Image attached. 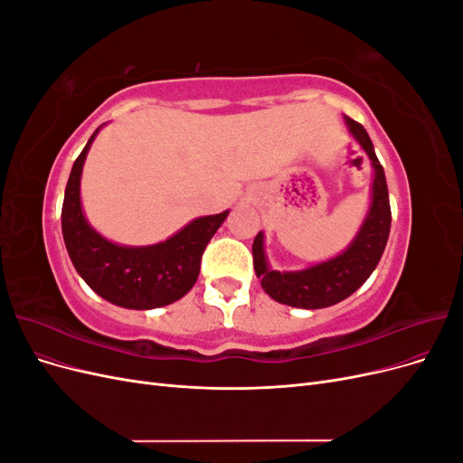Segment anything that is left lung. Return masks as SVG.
Segmentation results:
<instances>
[{
    "label": "left lung",
    "mask_w": 463,
    "mask_h": 463,
    "mask_svg": "<svg viewBox=\"0 0 463 463\" xmlns=\"http://www.w3.org/2000/svg\"><path fill=\"white\" fill-rule=\"evenodd\" d=\"M344 121L347 133L365 150L373 165L367 214L342 253L305 266L301 270H274L266 257L264 232H259L253 241L255 274L262 289L278 303L299 307V309H325L340 303L367 282L384 253L392 223L384 167L376 158L365 128L347 116H344Z\"/></svg>",
    "instance_id": "8db88e82"
}]
</instances>
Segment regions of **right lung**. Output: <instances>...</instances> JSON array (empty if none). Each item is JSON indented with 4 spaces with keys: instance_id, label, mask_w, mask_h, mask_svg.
<instances>
[{
    "instance_id": "obj_1",
    "label": "right lung",
    "mask_w": 463,
    "mask_h": 463,
    "mask_svg": "<svg viewBox=\"0 0 463 463\" xmlns=\"http://www.w3.org/2000/svg\"><path fill=\"white\" fill-rule=\"evenodd\" d=\"M104 125L92 133L69 174L61 208L63 241L79 276L98 296L123 309H158L184 298L197 282L203 250L230 210L194 218L152 245L133 247L108 240L90 226L80 201L82 165Z\"/></svg>"
}]
</instances>
